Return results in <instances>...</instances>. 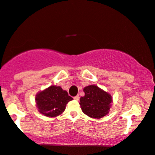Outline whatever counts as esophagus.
I'll list each match as a JSON object with an SVG mask.
<instances>
[{"instance_id": "esophagus-1", "label": "esophagus", "mask_w": 155, "mask_h": 155, "mask_svg": "<svg viewBox=\"0 0 155 155\" xmlns=\"http://www.w3.org/2000/svg\"><path fill=\"white\" fill-rule=\"evenodd\" d=\"M74 99L75 100H79V95H76L75 97H74Z\"/></svg>"}]
</instances>
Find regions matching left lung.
<instances>
[{
  "label": "left lung",
  "mask_w": 155,
  "mask_h": 155,
  "mask_svg": "<svg viewBox=\"0 0 155 155\" xmlns=\"http://www.w3.org/2000/svg\"><path fill=\"white\" fill-rule=\"evenodd\" d=\"M85 95L80 98V106L83 113L92 118H101L109 113L111 105L110 94L95 85L84 89Z\"/></svg>",
  "instance_id": "1"
}]
</instances>
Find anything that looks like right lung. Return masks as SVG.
I'll use <instances>...</instances> for the list:
<instances>
[{
	"label": "right lung",
	"instance_id": "1",
	"mask_svg": "<svg viewBox=\"0 0 155 155\" xmlns=\"http://www.w3.org/2000/svg\"><path fill=\"white\" fill-rule=\"evenodd\" d=\"M66 91L61 87L51 86L37 94V107L40 113L48 117H55L66 109V104L72 100Z\"/></svg>",
	"mask_w": 155,
	"mask_h": 155
}]
</instances>
